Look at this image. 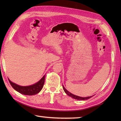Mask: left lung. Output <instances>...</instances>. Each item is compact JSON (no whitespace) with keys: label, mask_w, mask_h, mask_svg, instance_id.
I'll return each mask as SVG.
<instances>
[{"label":"left lung","mask_w":121,"mask_h":121,"mask_svg":"<svg viewBox=\"0 0 121 121\" xmlns=\"http://www.w3.org/2000/svg\"><path fill=\"white\" fill-rule=\"evenodd\" d=\"M63 89L64 90V91H65V93L67 94L68 96H70L71 97L75 99H77V100H87L89 98H91L92 97V96H90V97H79V96H76V95H74L72 94H71V92H69V91H68L67 90H66L65 88V87L63 86Z\"/></svg>","instance_id":"1"}]
</instances>
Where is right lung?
<instances>
[{
	"label": "right lung",
	"mask_w": 121,
	"mask_h": 121,
	"mask_svg": "<svg viewBox=\"0 0 121 121\" xmlns=\"http://www.w3.org/2000/svg\"><path fill=\"white\" fill-rule=\"evenodd\" d=\"M45 75L37 83L28 86H21L15 84L8 79L10 84L15 91L25 95H34L38 94L43 88L45 83Z\"/></svg>",
	"instance_id": "right-lung-1"
}]
</instances>
